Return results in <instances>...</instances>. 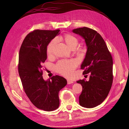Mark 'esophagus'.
Masks as SVG:
<instances>
[{"instance_id":"34e87169","label":"esophagus","mask_w":129,"mask_h":129,"mask_svg":"<svg viewBox=\"0 0 129 129\" xmlns=\"http://www.w3.org/2000/svg\"><path fill=\"white\" fill-rule=\"evenodd\" d=\"M73 83V81H71V80H67V84H72Z\"/></svg>"}]
</instances>
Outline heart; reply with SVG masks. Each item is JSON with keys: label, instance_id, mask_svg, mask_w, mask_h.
I'll use <instances>...</instances> for the list:
<instances>
[{"label": "heart", "instance_id": "obj_1", "mask_svg": "<svg viewBox=\"0 0 129 129\" xmlns=\"http://www.w3.org/2000/svg\"><path fill=\"white\" fill-rule=\"evenodd\" d=\"M60 40L65 42L69 48L75 49L79 44L78 39L71 34H64L60 37ZM56 39H53L47 46L46 52L48 56L53 55L54 48L56 44ZM77 61L75 59L70 60H63L60 61L55 66V71L57 73L65 77H69L72 76L74 70L77 66Z\"/></svg>", "mask_w": 129, "mask_h": 129}]
</instances>
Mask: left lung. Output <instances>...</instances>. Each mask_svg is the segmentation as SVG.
Returning <instances> with one entry per match:
<instances>
[{
	"label": "left lung",
	"mask_w": 129,
	"mask_h": 129,
	"mask_svg": "<svg viewBox=\"0 0 129 129\" xmlns=\"http://www.w3.org/2000/svg\"><path fill=\"white\" fill-rule=\"evenodd\" d=\"M73 32L85 40L87 50L81 66L83 75L90 73L89 80L77 81L82 86L79 96L81 106L92 108L102 103L110 90L113 81V60L102 37L96 30L83 27L74 29Z\"/></svg>",
	"instance_id": "obj_1"
}]
</instances>
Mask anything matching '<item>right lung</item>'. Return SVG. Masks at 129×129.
I'll return each mask as SVG.
<instances>
[{
  "label": "right lung",
  "instance_id": "1",
  "mask_svg": "<svg viewBox=\"0 0 129 129\" xmlns=\"http://www.w3.org/2000/svg\"><path fill=\"white\" fill-rule=\"evenodd\" d=\"M59 32L60 29L34 30L27 35L19 51L18 72L23 88L34 106L46 111L58 108V92L67 83L60 76H53L47 81L42 77L47 46Z\"/></svg>",
  "mask_w": 129,
  "mask_h": 129
}]
</instances>
